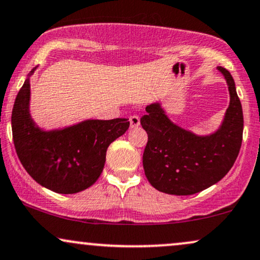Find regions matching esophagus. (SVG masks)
Here are the masks:
<instances>
[{
	"mask_svg": "<svg viewBox=\"0 0 260 260\" xmlns=\"http://www.w3.org/2000/svg\"><path fill=\"white\" fill-rule=\"evenodd\" d=\"M129 123H131V127H132V128L138 127L140 124L139 116H137V115H132V116L129 117Z\"/></svg>",
	"mask_w": 260,
	"mask_h": 260,
	"instance_id": "1",
	"label": "esophagus"
}]
</instances>
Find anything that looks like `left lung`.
I'll use <instances>...</instances> for the list:
<instances>
[{
	"label": "left lung",
	"instance_id": "obj_1",
	"mask_svg": "<svg viewBox=\"0 0 260 260\" xmlns=\"http://www.w3.org/2000/svg\"><path fill=\"white\" fill-rule=\"evenodd\" d=\"M229 88L230 103L220 127L198 136L173 123L160 103L146 106L140 124L148 133L143 166L149 183L170 195H193L218 183L231 170L240 152L243 114L235 82L218 67Z\"/></svg>",
	"mask_w": 260,
	"mask_h": 260
}]
</instances>
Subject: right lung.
<instances>
[{"instance_id":"obj_1","label":"right lung","mask_w":260,"mask_h":260,"mask_svg":"<svg viewBox=\"0 0 260 260\" xmlns=\"http://www.w3.org/2000/svg\"><path fill=\"white\" fill-rule=\"evenodd\" d=\"M37 68V67H36ZM15 98L12 133L18 157L34 180L58 193H76L98 180L109 145L126 133L127 118L86 120L59 129H41L30 115V76Z\"/></svg>"}]
</instances>
